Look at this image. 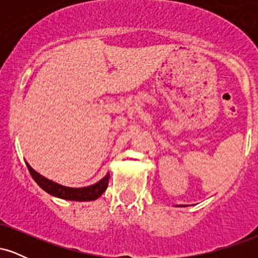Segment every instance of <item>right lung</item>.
I'll use <instances>...</instances> for the list:
<instances>
[{"label": "right lung", "mask_w": 258, "mask_h": 258, "mask_svg": "<svg viewBox=\"0 0 258 258\" xmlns=\"http://www.w3.org/2000/svg\"><path fill=\"white\" fill-rule=\"evenodd\" d=\"M26 166L30 174L46 193L53 195L55 198H60L64 200H73V201H92L96 200L102 195L108 188L109 177L110 174L106 173L102 179L98 180L94 184L84 186V188H72V186H65L59 184L57 182L46 178L42 174H40L37 171H35L30 165L26 162Z\"/></svg>", "instance_id": "add662e5"}]
</instances>
